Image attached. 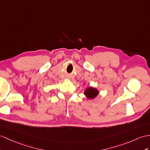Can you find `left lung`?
<instances>
[{"instance_id": "1", "label": "left lung", "mask_w": 150, "mask_h": 150, "mask_svg": "<svg viewBox=\"0 0 150 150\" xmlns=\"http://www.w3.org/2000/svg\"><path fill=\"white\" fill-rule=\"evenodd\" d=\"M98 94V90L96 88H93L91 87L87 88L85 92V95L88 98H93L95 97H96Z\"/></svg>"}]
</instances>
